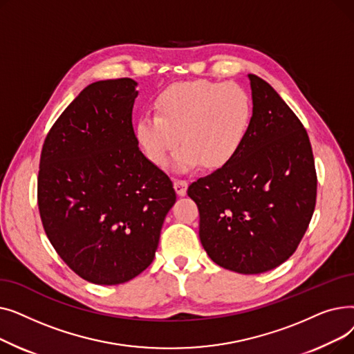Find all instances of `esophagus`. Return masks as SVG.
Listing matches in <instances>:
<instances>
[{
    "label": "esophagus",
    "instance_id": "esophagus-1",
    "mask_svg": "<svg viewBox=\"0 0 354 354\" xmlns=\"http://www.w3.org/2000/svg\"><path fill=\"white\" fill-rule=\"evenodd\" d=\"M174 188H175V192L179 196H185V195H187V189H188V182L182 180V179H175Z\"/></svg>",
    "mask_w": 354,
    "mask_h": 354
}]
</instances>
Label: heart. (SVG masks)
<instances>
[{"label":"heart","mask_w":354,"mask_h":354,"mask_svg":"<svg viewBox=\"0 0 354 354\" xmlns=\"http://www.w3.org/2000/svg\"><path fill=\"white\" fill-rule=\"evenodd\" d=\"M156 115L135 123V139L146 158L159 167L175 155V169L188 172L203 163L222 169L243 149L254 120V102L247 88L209 80L180 82L162 90Z\"/></svg>","instance_id":"1"}]
</instances>
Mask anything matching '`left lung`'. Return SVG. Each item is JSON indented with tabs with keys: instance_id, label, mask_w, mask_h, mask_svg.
Wrapping results in <instances>:
<instances>
[{
	"instance_id": "8db88e82",
	"label": "left lung",
	"mask_w": 354,
	"mask_h": 354,
	"mask_svg": "<svg viewBox=\"0 0 354 354\" xmlns=\"http://www.w3.org/2000/svg\"><path fill=\"white\" fill-rule=\"evenodd\" d=\"M250 135L236 158L199 178L188 195L199 209V239L215 264L239 274L270 271L294 254L311 221L317 175L308 135L263 79L248 74Z\"/></svg>"
}]
</instances>
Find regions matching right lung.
Listing matches in <instances>:
<instances>
[{"label":"right lung","mask_w":354,"mask_h":354,"mask_svg":"<svg viewBox=\"0 0 354 354\" xmlns=\"http://www.w3.org/2000/svg\"><path fill=\"white\" fill-rule=\"evenodd\" d=\"M132 79L100 80L82 90L48 132L37 198L44 231L83 280L116 286L152 264L172 180L136 143Z\"/></svg>","instance_id":"right-lung-1"}]
</instances>
